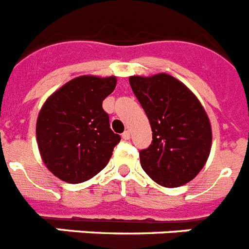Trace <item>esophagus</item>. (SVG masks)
<instances>
[{
	"instance_id": "1",
	"label": "esophagus",
	"mask_w": 249,
	"mask_h": 249,
	"mask_svg": "<svg viewBox=\"0 0 249 249\" xmlns=\"http://www.w3.org/2000/svg\"><path fill=\"white\" fill-rule=\"evenodd\" d=\"M122 138H123V140H129V138H131V132H129V131L123 132Z\"/></svg>"
}]
</instances>
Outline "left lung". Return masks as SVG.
Returning a JSON list of instances; mask_svg holds the SVG:
<instances>
[{
  "mask_svg": "<svg viewBox=\"0 0 249 249\" xmlns=\"http://www.w3.org/2000/svg\"><path fill=\"white\" fill-rule=\"evenodd\" d=\"M129 85L153 132L148 148L140 151L143 171L168 188L192 181L206 164L212 146L203 106L187 86L167 73L131 76Z\"/></svg>",
  "mask_w": 249,
  "mask_h": 249,
  "instance_id": "obj_1",
  "label": "left lung"
}]
</instances>
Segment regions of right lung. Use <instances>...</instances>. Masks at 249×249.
<instances>
[{
	"label": "right lung",
	"mask_w": 249,
	"mask_h": 249,
	"mask_svg": "<svg viewBox=\"0 0 249 249\" xmlns=\"http://www.w3.org/2000/svg\"><path fill=\"white\" fill-rule=\"evenodd\" d=\"M116 77H76L46 100L36 123L43 163L67 183L100 173L121 141L109 128L102 102L116 89Z\"/></svg>",
	"instance_id": "add662e5"
}]
</instances>
